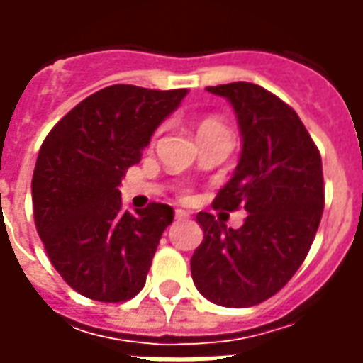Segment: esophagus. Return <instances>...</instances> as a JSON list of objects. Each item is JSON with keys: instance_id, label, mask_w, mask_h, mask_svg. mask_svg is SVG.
<instances>
[{"instance_id": "obj_1", "label": "esophagus", "mask_w": 363, "mask_h": 363, "mask_svg": "<svg viewBox=\"0 0 363 363\" xmlns=\"http://www.w3.org/2000/svg\"><path fill=\"white\" fill-rule=\"evenodd\" d=\"M174 218L177 220H186V218H190V212H186V210H174Z\"/></svg>"}]
</instances>
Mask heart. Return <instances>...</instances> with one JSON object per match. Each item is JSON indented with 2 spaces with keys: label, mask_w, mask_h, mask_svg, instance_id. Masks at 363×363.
I'll list each match as a JSON object with an SVG mask.
<instances>
[{
  "label": "heart",
  "mask_w": 363,
  "mask_h": 363,
  "mask_svg": "<svg viewBox=\"0 0 363 363\" xmlns=\"http://www.w3.org/2000/svg\"><path fill=\"white\" fill-rule=\"evenodd\" d=\"M218 130H228V128L221 124L218 118H204L200 122V126H198V135L200 134H208V132H218Z\"/></svg>",
  "instance_id": "obj_1"
}]
</instances>
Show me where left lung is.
Instances as JSON below:
<instances>
[{"mask_svg":"<svg viewBox=\"0 0 363 363\" xmlns=\"http://www.w3.org/2000/svg\"><path fill=\"white\" fill-rule=\"evenodd\" d=\"M206 89L228 99L241 128V157L216 210L247 212L239 229L200 212L204 241L190 259L198 291L221 307H252L278 294L311 249L325 208L323 163L296 111L247 82Z\"/></svg>","mask_w":363,"mask_h":363,"instance_id":"left-lung-1","label":"left lung"}]
</instances>
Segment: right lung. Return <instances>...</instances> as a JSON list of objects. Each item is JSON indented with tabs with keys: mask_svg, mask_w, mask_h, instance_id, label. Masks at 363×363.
<instances>
[{
	"mask_svg": "<svg viewBox=\"0 0 363 363\" xmlns=\"http://www.w3.org/2000/svg\"><path fill=\"white\" fill-rule=\"evenodd\" d=\"M186 89L111 85L74 106L40 145L35 225L52 267L82 296L118 303L145 284L173 208H122L118 184Z\"/></svg>",
	"mask_w": 363,
	"mask_h": 363,
	"instance_id": "obj_1",
	"label": "right lung"
}]
</instances>
